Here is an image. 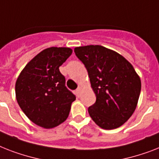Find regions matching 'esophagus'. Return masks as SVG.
I'll use <instances>...</instances> for the list:
<instances>
[{"label":"esophagus","mask_w":159,"mask_h":159,"mask_svg":"<svg viewBox=\"0 0 159 159\" xmlns=\"http://www.w3.org/2000/svg\"><path fill=\"white\" fill-rule=\"evenodd\" d=\"M81 91H82V86H78L77 90H76V94L77 95H79L80 93H81Z\"/></svg>","instance_id":"obj_1"}]
</instances>
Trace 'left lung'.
Returning a JSON list of instances; mask_svg holds the SVG:
<instances>
[{"label": "left lung", "mask_w": 159, "mask_h": 159, "mask_svg": "<svg viewBox=\"0 0 159 159\" xmlns=\"http://www.w3.org/2000/svg\"><path fill=\"white\" fill-rule=\"evenodd\" d=\"M88 72L96 101L88 108L95 124L105 130L123 125L137 106L141 82L122 55L99 45L74 48Z\"/></svg>", "instance_id": "left-lung-1"}]
</instances>
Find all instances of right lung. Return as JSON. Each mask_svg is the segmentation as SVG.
Here are the masks:
<instances>
[{"instance_id":"add662e5","label":"right lung","mask_w":159,"mask_h":159,"mask_svg":"<svg viewBox=\"0 0 159 159\" xmlns=\"http://www.w3.org/2000/svg\"><path fill=\"white\" fill-rule=\"evenodd\" d=\"M72 53L68 47L45 49L28 62L17 78V102L37 126L54 128L68 118L76 96L65 86V77L59 68Z\"/></svg>"}]
</instances>
